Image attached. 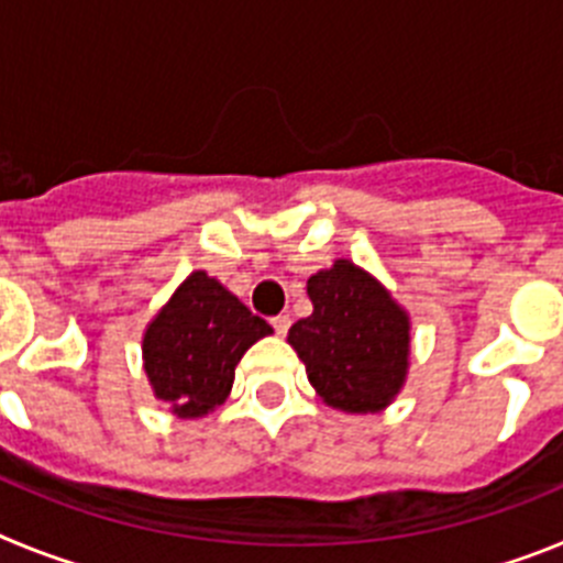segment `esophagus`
<instances>
[{
  "label": "esophagus",
  "mask_w": 563,
  "mask_h": 563,
  "mask_svg": "<svg viewBox=\"0 0 563 563\" xmlns=\"http://www.w3.org/2000/svg\"><path fill=\"white\" fill-rule=\"evenodd\" d=\"M271 324H273V330H276V335H287V330H290V316H285V312H282V316L271 318Z\"/></svg>",
  "instance_id": "esophagus-1"
}]
</instances>
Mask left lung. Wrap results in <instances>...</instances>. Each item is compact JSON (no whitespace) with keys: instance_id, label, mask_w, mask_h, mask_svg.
Segmentation results:
<instances>
[{"instance_id":"obj_1","label":"left lung","mask_w":563,"mask_h":563,"mask_svg":"<svg viewBox=\"0 0 563 563\" xmlns=\"http://www.w3.org/2000/svg\"><path fill=\"white\" fill-rule=\"evenodd\" d=\"M307 296L312 316L290 327L287 343L316 395L343 415L389 409L409 377V310L350 258L307 278Z\"/></svg>"}]
</instances>
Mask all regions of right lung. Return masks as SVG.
Segmentation results:
<instances>
[{
  "mask_svg": "<svg viewBox=\"0 0 563 563\" xmlns=\"http://www.w3.org/2000/svg\"><path fill=\"white\" fill-rule=\"evenodd\" d=\"M222 282L194 271L143 330V372L152 395L180 420L211 415L228 400L236 363L271 335Z\"/></svg>",
  "mask_w": 563,
  "mask_h": 563,
  "instance_id": "1",
  "label": "right lung"
}]
</instances>
